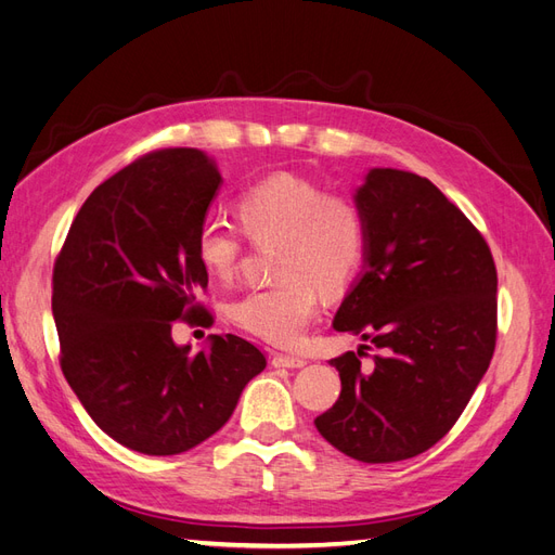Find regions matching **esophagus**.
<instances>
[{
  "instance_id": "1",
  "label": "esophagus",
  "mask_w": 555,
  "mask_h": 555,
  "mask_svg": "<svg viewBox=\"0 0 555 555\" xmlns=\"http://www.w3.org/2000/svg\"><path fill=\"white\" fill-rule=\"evenodd\" d=\"M274 367H302L307 361L302 357H293V353H274L272 357Z\"/></svg>"
}]
</instances>
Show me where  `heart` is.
<instances>
[{
  "label": "heart",
  "mask_w": 555,
  "mask_h": 555,
  "mask_svg": "<svg viewBox=\"0 0 555 555\" xmlns=\"http://www.w3.org/2000/svg\"><path fill=\"white\" fill-rule=\"evenodd\" d=\"M236 216L255 244L281 241L274 283L230 307V319L250 335L293 345L321 309V288L345 291L365 258L367 230L347 196L325 194L317 182L291 173L269 176L238 196ZM224 218H206L196 232V258L210 276L232 281L246 236Z\"/></svg>",
  "instance_id": "1"
}]
</instances>
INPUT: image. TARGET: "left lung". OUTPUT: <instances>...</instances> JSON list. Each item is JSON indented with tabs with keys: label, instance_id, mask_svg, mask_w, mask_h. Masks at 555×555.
<instances>
[{
	"label": "left lung",
	"instance_id": "obj_1",
	"mask_svg": "<svg viewBox=\"0 0 555 555\" xmlns=\"http://www.w3.org/2000/svg\"><path fill=\"white\" fill-rule=\"evenodd\" d=\"M367 230L359 281L333 328L361 345L331 361L343 391L319 434L367 464L410 460L460 420L496 339V269L464 212L431 180L371 168L353 194Z\"/></svg>",
	"mask_w": 555,
	"mask_h": 555
}]
</instances>
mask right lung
I'll return each mask as SVG.
<instances>
[{
    "label": "right lung",
    "instance_id": "1",
    "mask_svg": "<svg viewBox=\"0 0 555 555\" xmlns=\"http://www.w3.org/2000/svg\"><path fill=\"white\" fill-rule=\"evenodd\" d=\"M222 184L202 150L150 152L91 192L53 264L61 367L83 410L117 443L180 454L222 429L264 353L210 335L192 353L178 319L212 323L196 305L208 272L196 232Z\"/></svg>",
    "mask_w": 555,
    "mask_h": 555
}]
</instances>
